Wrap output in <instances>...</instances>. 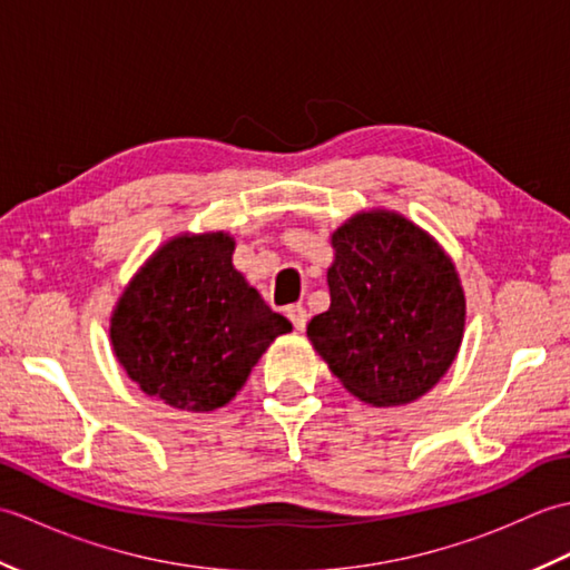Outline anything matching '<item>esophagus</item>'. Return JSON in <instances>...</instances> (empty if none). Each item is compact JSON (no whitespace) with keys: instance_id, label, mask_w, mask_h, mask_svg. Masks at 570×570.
<instances>
[{"instance_id":"obj_1","label":"esophagus","mask_w":570,"mask_h":570,"mask_svg":"<svg viewBox=\"0 0 570 570\" xmlns=\"http://www.w3.org/2000/svg\"><path fill=\"white\" fill-rule=\"evenodd\" d=\"M286 316H288V321L294 323V328L296 331H304L306 328V323H308V311L301 306V304H296V306H288L286 308Z\"/></svg>"}]
</instances>
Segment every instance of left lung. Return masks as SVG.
<instances>
[{"label": "left lung", "instance_id": "obj_1", "mask_svg": "<svg viewBox=\"0 0 570 570\" xmlns=\"http://www.w3.org/2000/svg\"><path fill=\"white\" fill-rule=\"evenodd\" d=\"M331 308L308 341L345 390L370 406L416 402L451 370L465 331L453 259L394 210H362L331 235Z\"/></svg>", "mask_w": 570, "mask_h": 570}]
</instances>
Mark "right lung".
Listing matches in <instances>:
<instances>
[{
    "mask_svg": "<svg viewBox=\"0 0 570 570\" xmlns=\"http://www.w3.org/2000/svg\"><path fill=\"white\" fill-rule=\"evenodd\" d=\"M229 233H184L156 249L125 286L110 343L129 380L159 402L205 414L235 399L278 335L282 313L235 269Z\"/></svg>",
    "mask_w": 570,
    "mask_h": 570,
    "instance_id": "right-lung-1",
    "label": "right lung"
}]
</instances>
